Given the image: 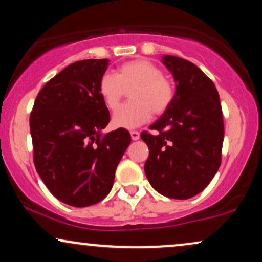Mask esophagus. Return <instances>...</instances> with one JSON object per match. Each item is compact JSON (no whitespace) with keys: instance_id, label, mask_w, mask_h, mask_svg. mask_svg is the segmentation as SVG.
Wrapping results in <instances>:
<instances>
[{"instance_id":"esophagus-1","label":"esophagus","mask_w":262,"mask_h":262,"mask_svg":"<svg viewBox=\"0 0 262 262\" xmlns=\"http://www.w3.org/2000/svg\"><path fill=\"white\" fill-rule=\"evenodd\" d=\"M130 137H132V140H138L140 138L139 132H135V130L130 132Z\"/></svg>"}]
</instances>
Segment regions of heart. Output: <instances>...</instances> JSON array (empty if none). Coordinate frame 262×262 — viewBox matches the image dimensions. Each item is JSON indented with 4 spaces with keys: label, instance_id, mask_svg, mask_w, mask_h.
I'll return each instance as SVG.
<instances>
[{
    "label": "heart",
    "instance_id": "obj_1",
    "mask_svg": "<svg viewBox=\"0 0 262 262\" xmlns=\"http://www.w3.org/2000/svg\"><path fill=\"white\" fill-rule=\"evenodd\" d=\"M129 91L130 102L119 107L112 117L116 128L133 129L143 125L152 112L162 115L171 106L174 89L161 68L147 59L123 63L118 74L105 72L99 81V93L108 110H116Z\"/></svg>",
    "mask_w": 262,
    "mask_h": 262
}]
</instances>
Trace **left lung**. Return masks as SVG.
Instances as JSON below:
<instances>
[{
    "instance_id": "8db88e82",
    "label": "left lung",
    "mask_w": 262,
    "mask_h": 262,
    "mask_svg": "<svg viewBox=\"0 0 262 262\" xmlns=\"http://www.w3.org/2000/svg\"><path fill=\"white\" fill-rule=\"evenodd\" d=\"M162 63L176 81L171 106L140 138L149 146L145 174L151 187L172 199L193 198L221 165L225 127L219 91L194 63L166 55Z\"/></svg>"
}]
</instances>
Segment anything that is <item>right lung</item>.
Segmentation results:
<instances>
[{
  "label": "right lung",
  "instance_id": "1",
  "mask_svg": "<svg viewBox=\"0 0 262 262\" xmlns=\"http://www.w3.org/2000/svg\"><path fill=\"white\" fill-rule=\"evenodd\" d=\"M107 66L108 59L69 64L40 90L30 113L36 171L53 196L74 207L105 199L132 140L123 128L101 133L110 122L99 93Z\"/></svg>",
  "mask_w": 262,
  "mask_h": 262
}]
</instances>
